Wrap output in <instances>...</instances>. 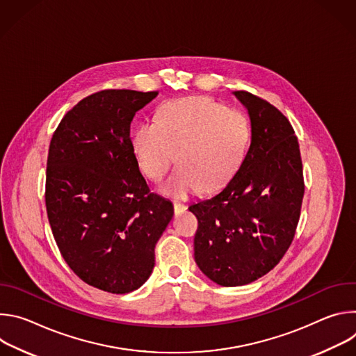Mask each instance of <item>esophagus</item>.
<instances>
[{
  "label": "esophagus",
  "mask_w": 356,
  "mask_h": 356,
  "mask_svg": "<svg viewBox=\"0 0 356 356\" xmlns=\"http://www.w3.org/2000/svg\"><path fill=\"white\" fill-rule=\"evenodd\" d=\"M173 207H175V213L176 214H181L183 211H186V206H183L181 202H175Z\"/></svg>",
  "instance_id": "obj_1"
}]
</instances>
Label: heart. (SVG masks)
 <instances>
[{"label":"heart","mask_w":356,"mask_h":356,"mask_svg":"<svg viewBox=\"0 0 356 356\" xmlns=\"http://www.w3.org/2000/svg\"><path fill=\"white\" fill-rule=\"evenodd\" d=\"M155 121H143L134 128L131 149L139 169L155 181L165 177L177 152L180 165L161 186L163 194L184 198L202 187L220 188L245 159L249 143L246 120L207 97L169 101Z\"/></svg>","instance_id":"b5f03b06"}]
</instances>
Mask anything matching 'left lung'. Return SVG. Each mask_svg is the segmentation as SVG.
<instances>
[{
  "label": "left lung",
  "instance_id": "left-lung-1",
  "mask_svg": "<svg viewBox=\"0 0 356 356\" xmlns=\"http://www.w3.org/2000/svg\"><path fill=\"white\" fill-rule=\"evenodd\" d=\"M232 94L249 115V149L222 190L188 207L198 220L195 264L225 287L255 282L280 262L304 194L298 142L289 120L257 95Z\"/></svg>",
  "mask_w": 356,
  "mask_h": 356
}]
</instances>
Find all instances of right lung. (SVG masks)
<instances>
[{"label":"right lung","instance_id":"1","mask_svg":"<svg viewBox=\"0 0 356 356\" xmlns=\"http://www.w3.org/2000/svg\"><path fill=\"white\" fill-rule=\"evenodd\" d=\"M156 91L104 90L83 98L49 146L46 210L63 259L87 284L114 294L139 289L173 204L139 172L129 128Z\"/></svg>","mask_w":356,"mask_h":356}]
</instances>
